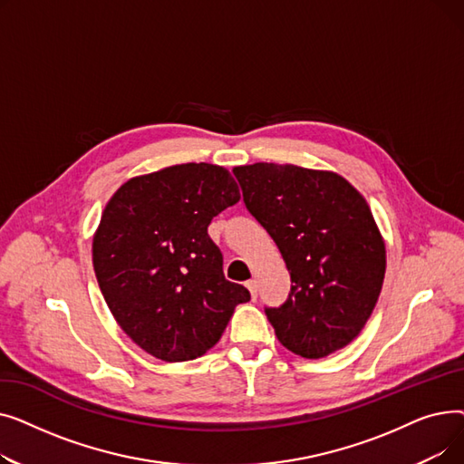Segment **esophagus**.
I'll use <instances>...</instances> for the list:
<instances>
[{"label": "esophagus", "mask_w": 464, "mask_h": 464, "mask_svg": "<svg viewBox=\"0 0 464 464\" xmlns=\"http://www.w3.org/2000/svg\"><path fill=\"white\" fill-rule=\"evenodd\" d=\"M246 287L250 289L252 299H256V297H257V280H254V278H252V280H248V282H246Z\"/></svg>", "instance_id": "34e87169"}]
</instances>
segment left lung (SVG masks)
Listing matches in <instances>:
<instances>
[{"label":"left lung","mask_w":464,"mask_h":464,"mask_svg":"<svg viewBox=\"0 0 464 464\" xmlns=\"http://www.w3.org/2000/svg\"><path fill=\"white\" fill-rule=\"evenodd\" d=\"M233 173L294 284L280 308H265L282 346L306 359L348 346L385 276V242L369 203L333 170L261 161Z\"/></svg>","instance_id":"obj_1"}]
</instances>
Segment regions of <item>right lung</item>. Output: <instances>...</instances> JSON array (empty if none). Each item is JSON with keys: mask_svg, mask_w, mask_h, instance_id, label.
I'll use <instances>...</instances> for the list:
<instances>
[{"mask_svg": "<svg viewBox=\"0 0 464 464\" xmlns=\"http://www.w3.org/2000/svg\"><path fill=\"white\" fill-rule=\"evenodd\" d=\"M240 199L229 170L182 163L133 177L109 199L92 259L105 303L133 343L167 362L207 353L250 291L226 280L208 224Z\"/></svg>", "mask_w": 464, "mask_h": 464, "instance_id": "obj_1", "label": "right lung"}]
</instances>
